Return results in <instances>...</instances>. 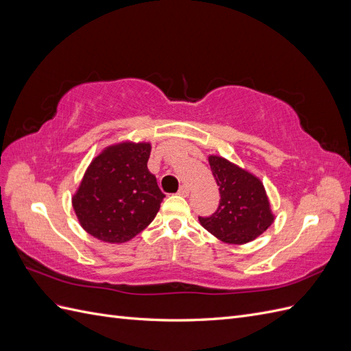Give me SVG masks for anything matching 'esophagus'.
I'll return each mask as SVG.
<instances>
[{
	"mask_svg": "<svg viewBox=\"0 0 351 351\" xmlns=\"http://www.w3.org/2000/svg\"><path fill=\"white\" fill-rule=\"evenodd\" d=\"M189 193H190V190H189V187L187 186H182V187H180L178 189V195L180 196H189Z\"/></svg>",
	"mask_w": 351,
	"mask_h": 351,
	"instance_id": "34e87169",
	"label": "esophagus"
}]
</instances>
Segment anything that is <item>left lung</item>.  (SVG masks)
I'll use <instances>...</instances> for the list:
<instances>
[{"label": "left lung", "instance_id": "obj_1", "mask_svg": "<svg viewBox=\"0 0 351 351\" xmlns=\"http://www.w3.org/2000/svg\"><path fill=\"white\" fill-rule=\"evenodd\" d=\"M209 165L219 186V205L200 226L228 244H244L259 237L274 222L269 199L261 180L228 159L210 155Z\"/></svg>", "mask_w": 351, "mask_h": 351}]
</instances>
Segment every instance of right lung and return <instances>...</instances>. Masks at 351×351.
Returning <instances> with one entry per match:
<instances>
[{
	"label": "right lung",
	"mask_w": 351,
	"mask_h": 351,
	"mask_svg": "<svg viewBox=\"0 0 351 351\" xmlns=\"http://www.w3.org/2000/svg\"><path fill=\"white\" fill-rule=\"evenodd\" d=\"M151 143L121 142L93 159L73 208L84 231L105 243H125L154 221L165 195L147 169Z\"/></svg>",
	"instance_id": "right-lung-1"
}]
</instances>
